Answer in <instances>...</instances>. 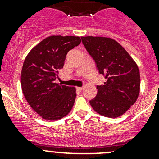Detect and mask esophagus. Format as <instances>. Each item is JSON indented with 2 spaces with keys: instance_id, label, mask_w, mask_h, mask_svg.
<instances>
[{
  "instance_id": "1",
  "label": "esophagus",
  "mask_w": 159,
  "mask_h": 159,
  "mask_svg": "<svg viewBox=\"0 0 159 159\" xmlns=\"http://www.w3.org/2000/svg\"><path fill=\"white\" fill-rule=\"evenodd\" d=\"M76 89L78 90V91H82V89H83V87H77Z\"/></svg>"
}]
</instances>
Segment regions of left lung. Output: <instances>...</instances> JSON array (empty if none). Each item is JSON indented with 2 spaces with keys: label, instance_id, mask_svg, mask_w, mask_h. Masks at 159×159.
I'll return each mask as SVG.
<instances>
[{
  "label": "left lung",
  "instance_id": "1",
  "mask_svg": "<svg viewBox=\"0 0 159 159\" xmlns=\"http://www.w3.org/2000/svg\"><path fill=\"white\" fill-rule=\"evenodd\" d=\"M99 74L106 81L97 85L90 100L93 109L103 116L117 118L125 113L137 100L140 91L139 68L129 53L116 41L104 37H81Z\"/></svg>",
  "mask_w": 159,
  "mask_h": 159
}]
</instances>
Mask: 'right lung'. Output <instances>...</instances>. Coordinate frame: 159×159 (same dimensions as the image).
Returning a JSON list of instances; mask_svg holds the SVG:
<instances>
[{"instance_id": "1", "label": "right lung", "mask_w": 159, "mask_h": 159, "mask_svg": "<svg viewBox=\"0 0 159 159\" xmlns=\"http://www.w3.org/2000/svg\"><path fill=\"white\" fill-rule=\"evenodd\" d=\"M75 36H50L35 46L25 58L20 82L27 102L49 121L66 116L75 103V88L55 83L70 50L79 45Z\"/></svg>"}]
</instances>
